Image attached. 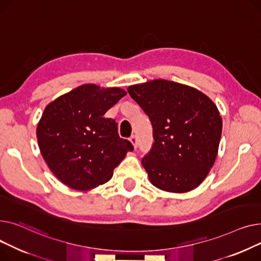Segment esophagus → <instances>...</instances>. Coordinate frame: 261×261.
<instances>
[{
	"mask_svg": "<svg viewBox=\"0 0 261 261\" xmlns=\"http://www.w3.org/2000/svg\"><path fill=\"white\" fill-rule=\"evenodd\" d=\"M130 142H132V144L134 145V148L136 149L137 148V146H138V141H137V137H136V135H133L132 137H130Z\"/></svg>",
	"mask_w": 261,
	"mask_h": 261,
	"instance_id": "34e87169",
	"label": "esophagus"
}]
</instances>
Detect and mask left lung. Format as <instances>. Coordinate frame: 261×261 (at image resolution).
I'll use <instances>...</instances> for the list:
<instances>
[{
	"mask_svg": "<svg viewBox=\"0 0 261 261\" xmlns=\"http://www.w3.org/2000/svg\"><path fill=\"white\" fill-rule=\"evenodd\" d=\"M127 91L151 122L155 142L142 159L151 185L179 194L200 186L218 154L222 119L216 104L200 90L163 79Z\"/></svg>",
	"mask_w": 261,
	"mask_h": 261,
	"instance_id": "1",
	"label": "left lung"
}]
</instances>
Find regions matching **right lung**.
<instances>
[{
    "instance_id": "right-lung-1",
    "label": "right lung",
    "mask_w": 261,
    "mask_h": 261,
    "mask_svg": "<svg viewBox=\"0 0 261 261\" xmlns=\"http://www.w3.org/2000/svg\"><path fill=\"white\" fill-rule=\"evenodd\" d=\"M126 91L84 84L45 107L37 126L41 154L51 173L65 186L93 190L109 181L133 150L119 137L114 119L104 118Z\"/></svg>"
}]
</instances>
